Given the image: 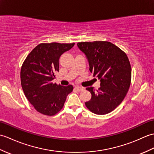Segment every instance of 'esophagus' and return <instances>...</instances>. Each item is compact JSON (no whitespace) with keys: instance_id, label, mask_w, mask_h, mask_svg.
I'll use <instances>...</instances> for the list:
<instances>
[{"instance_id":"esophagus-1","label":"esophagus","mask_w":154,"mask_h":154,"mask_svg":"<svg viewBox=\"0 0 154 154\" xmlns=\"http://www.w3.org/2000/svg\"><path fill=\"white\" fill-rule=\"evenodd\" d=\"M75 89L77 91H79V92L83 91V88H81L80 87H78V86H76V87H75Z\"/></svg>"}]
</instances>
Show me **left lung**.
I'll use <instances>...</instances> for the list:
<instances>
[{"label": "left lung", "instance_id": "obj_1", "mask_svg": "<svg viewBox=\"0 0 154 154\" xmlns=\"http://www.w3.org/2000/svg\"><path fill=\"white\" fill-rule=\"evenodd\" d=\"M77 46L88 60L89 70L100 80L98 91L87 88L92 96L85 105L97 115L109 113L123 100L130 87L131 67L128 57L108 41L81 42Z\"/></svg>", "mask_w": 154, "mask_h": 154}]
</instances>
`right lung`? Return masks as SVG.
Here are the masks:
<instances>
[{
	"mask_svg": "<svg viewBox=\"0 0 154 154\" xmlns=\"http://www.w3.org/2000/svg\"><path fill=\"white\" fill-rule=\"evenodd\" d=\"M75 43H41L25 60L21 67V84L25 96L37 112L54 116L62 109L72 85L64 87L54 83L59 71L61 55L73 48Z\"/></svg>",
	"mask_w": 154,
	"mask_h": 154,
	"instance_id": "1",
	"label": "right lung"
}]
</instances>
